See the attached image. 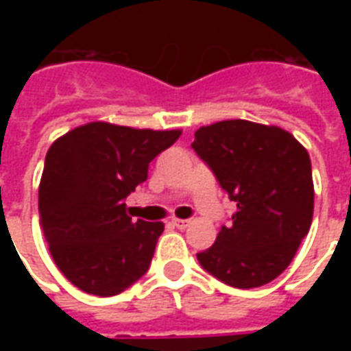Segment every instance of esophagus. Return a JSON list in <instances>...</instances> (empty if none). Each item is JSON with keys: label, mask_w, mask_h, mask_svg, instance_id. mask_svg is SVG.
Returning a JSON list of instances; mask_svg holds the SVG:
<instances>
[{"label": "esophagus", "mask_w": 351, "mask_h": 351, "mask_svg": "<svg viewBox=\"0 0 351 351\" xmlns=\"http://www.w3.org/2000/svg\"><path fill=\"white\" fill-rule=\"evenodd\" d=\"M171 223H173V226H175V228H178V229H186L188 226H190V220H180V218H173V220H171Z\"/></svg>", "instance_id": "esophagus-1"}]
</instances>
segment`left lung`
I'll list each match as a JSON object with an SVG mask.
<instances>
[{
    "label": "left lung",
    "mask_w": 351,
    "mask_h": 351,
    "mask_svg": "<svg viewBox=\"0 0 351 351\" xmlns=\"http://www.w3.org/2000/svg\"><path fill=\"white\" fill-rule=\"evenodd\" d=\"M191 148L237 203L233 223L197 254L199 263L239 289L269 284L291 263L312 223L314 182L306 148L278 125L248 120L203 125Z\"/></svg>",
    "instance_id": "8db88e82"
}]
</instances>
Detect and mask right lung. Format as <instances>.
<instances>
[{
  "label": "right lung",
  "mask_w": 351,
  "mask_h": 351,
  "mask_svg": "<svg viewBox=\"0 0 351 351\" xmlns=\"http://www.w3.org/2000/svg\"><path fill=\"white\" fill-rule=\"evenodd\" d=\"M180 133L90 122L52 143L39 184V216L50 256L73 286L110 297L148 271L163 221L131 220L123 199Z\"/></svg>",
  "instance_id": "add662e5"
}]
</instances>
